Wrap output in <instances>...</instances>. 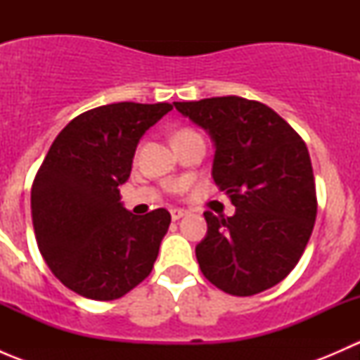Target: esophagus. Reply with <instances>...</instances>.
Instances as JSON below:
<instances>
[{"instance_id": "esophagus-1", "label": "esophagus", "mask_w": 360, "mask_h": 360, "mask_svg": "<svg viewBox=\"0 0 360 360\" xmlns=\"http://www.w3.org/2000/svg\"><path fill=\"white\" fill-rule=\"evenodd\" d=\"M186 214L188 212L184 209H170V217H172V221L181 219V217H184Z\"/></svg>"}]
</instances>
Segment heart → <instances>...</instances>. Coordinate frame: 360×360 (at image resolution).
<instances>
[{"label":"heart","mask_w":360,"mask_h":360,"mask_svg":"<svg viewBox=\"0 0 360 360\" xmlns=\"http://www.w3.org/2000/svg\"><path fill=\"white\" fill-rule=\"evenodd\" d=\"M191 134H197V132H193V130H190V129H183V130H179V132H176V136H174V139H176V137L191 136Z\"/></svg>","instance_id":"heart-1"}]
</instances>
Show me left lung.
Wrapping results in <instances>:
<instances>
[{
  "mask_svg": "<svg viewBox=\"0 0 360 360\" xmlns=\"http://www.w3.org/2000/svg\"><path fill=\"white\" fill-rule=\"evenodd\" d=\"M174 106L212 137L214 183L237 207L231 217L203 212L207 235L195 249L203 277L233 296L274 288L303 256L317 216L307 144L257 101L226 96Z\"/></svg>",
  "mask_w": 360,
  "mask_h": 360,
  "instance_id": "8db88e82",
  "label": "left lung"
}]
</instances>
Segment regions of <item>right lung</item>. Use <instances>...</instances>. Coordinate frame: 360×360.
Instances as JSON below:
<instances>
[{"instance_id":"right-lung-1","label":"right lung","mask_w":360,"mask_h":360,"mask_svg":"<svg viewBox=\"0 0 360 360\" xmlns=\"http://www.w3.org/2000/svg\"><path fill=\"white\" fill-rule=\"evenodd\" d=\"M172 104L115 103L89 110L60 130L31 188L36 242L52 274L79 296L118 300L153 270L170 224L120 202L137 143Z\"/></svg>"}]
</instances>
